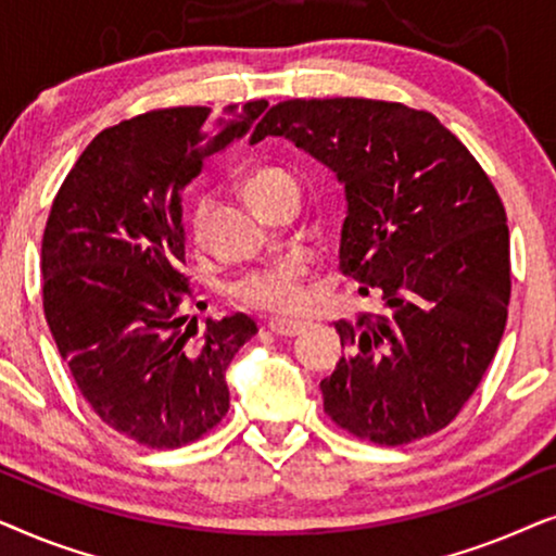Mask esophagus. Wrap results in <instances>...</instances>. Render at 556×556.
<instances>
[{"mask_svg":"<svg viewBox=\"0 0 556 556\" xmlns=\"http://www.w3.org/2000/svg\"><path fill=\"white\" fill-rule=\"evenodd\" d=\"M268 329L273 333H278V337H299V333L306 329V324H303V321H288V318H270Z\"/></svg>","mask_w":556,"mask_h":556,"instance_id":"obj_1","label":"esophagus"}]
</instances>
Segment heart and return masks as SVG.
Returning a JSON list of instances; mask_svg holds the SVG:
<instances>
[{"label": "heart", "instance_id": "heart-1", "mask_svg": "<svg viewBox=\"0 0 556 556\" xmlns=\"http://www.w3.org/2000/svg\"><path fill=\"white\" fill-rule=\"evenodd\" d=\"M295 179L286 166L263 164L248 174L245 194L253 202V207L270 192L273 187L283 185V181ZM210 202L200 200L194 204L192 217H189V230L194 240H202L207 232ZM303 278H306V261L299 255L283 257V261L268 265V268L248 273L232 288V295L242 306L268 311V314H293L303 303Z\"/></svg>", "mask_w": 556, "mask_h": 556}]
</instances>
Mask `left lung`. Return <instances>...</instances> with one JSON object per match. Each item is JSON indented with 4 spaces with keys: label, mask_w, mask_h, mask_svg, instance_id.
<instances>
[{
    "label": "left lung",
    "mask_w": 556,
    "mask_h": 556,
    "mask_svg": "<svg viewBox=\"0 0 556 556\" xmlns=\"http://www.w3.org/2000/svg\"><path fill=\"white\" fill-rule=\"evenodd\" d=\"M286 136L346 192L339 268L384 314L337 321L346 349L321 382L324 413L377 445L451 425L504 337L511 257L489 174L428 111L371 98H291L250 143Z\"/></svg>",
    "instance_id": "obj_1"
}]
</instances>
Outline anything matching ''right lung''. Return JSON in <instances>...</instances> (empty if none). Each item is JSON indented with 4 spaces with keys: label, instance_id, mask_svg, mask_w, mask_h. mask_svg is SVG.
Listing matches in <instances>:
<instances>
[{
    "label": "right lung",
    "instance_id": "1",
    "mask_svg": "<svg viewBox=\"0 0 556 556\" xmlns=\"http://www.w3.org/2000/svg\"><path fill=\"white\" fill-rule=\"evenodd\" d=\"M268 101L154 109L105 128L60 185L42 235V308L93 413L139 445L181 447L230 409L225 369L257 326L187 324L181 192ZM202 306V301L197 303Z\"/></svg>",
    "mask_w": 556,
    "mask_h": 556
}]
</instances>
